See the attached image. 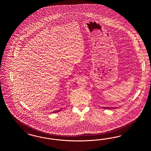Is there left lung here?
<instances>
[{
  "label": "left lung",
  "mask_w": 151,
  "mask_h": 151,
  "mask_svg": "<svg viewBox=\"0 0 151 151\" xmlns=\"http://www.w3.org/2000/svg\"><path fill=\"white\" fill-rule=\"evenodd\" d=\"M104 109H115V108H112V107H103Z\"/></svg>",
  "instance_id": "obj_1"
}]
</instances>
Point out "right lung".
I'll return each instance as SVG.
<instances>
[{"mask_svg": "<svg viewBox=\"0 0 151 151\" xmlns=\"http://www.w3.org/2000/svg\"><path fill=\"white\" fill-rule=\"evenodd\" d=\"M59 111H60V110H58V111H55V112H54H54H59Z\"/></svg>", "mask_w": 151, "mask_h": 151, "instance_id": "1", "label": "right lung"}]
</instances>
